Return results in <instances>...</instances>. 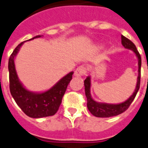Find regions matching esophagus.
Returning <instances> with one entry per match:
<instances>
[{"instance_id": "1", "label": "esophagus", "mask_w": 148, "mask_h": 148, "mask_svg": "<svg viewBox=\"0 0 148 148\" xmlns=\"http://www.w3.org/2000/svg\"><path fill=\"white\" fill-rule=\"evenodd\" d=\"M86 68L85 66H80L77 68L74 71V76L75 77H81L84 76L86 74Z\"/></svg>"}]
</instances>
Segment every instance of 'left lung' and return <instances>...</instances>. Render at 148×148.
Instances as JSON below:
<instances>
[{
    "mask_svg": "<svg viewBox=\"0 0 148 148\" xmlns=\"http://www.w3.org/2000/svg\"><path fill=\"white\" fill-rule=\"evenodd\" d=\"M122 39V45L126 48V49L133 50L134 53L136 54V56L138 59V82H137L136 88L134 90V93L132 97L126 100L125 102L120 104H106V103H99L94 101L90 96V78L87 77L84 80L85 86V94H86V99H87V108L89 111L90 112L91 114L96 117L100 118H109L112 116H116L119 115V114L124 112L129 108L130 105L133 102L134 99L136 97L137 93L140 88V66H141V58L139 54L138 51L137 50L136 46L134 43L128 39H127L124 36H121Z\"/></svg>",
    "mask_w": 148,
    "mask_h": 148,
    "instance_id": "obj_1",
    "label": "left lung"
}]
</instances>
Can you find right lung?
Listing matches in <instances>:
<instances>
[{
  "instance_id": "add662e5",
  "label": "right lung",
  "mask_w": 148,
  "mask_h": 148,
  "mask_svg": "<svg viewBox=\"0 0 148 148\" xmlns=\"http://www.w3.org/2000/svg\"><path fill=\"white\" fill-rule=\"evenodd\" d=\"M39 37L41 36H36L29 40ZM23 44V42L16 47L9 58L8 70L10 93L16 104L26 116L36 119L54 116L59 109L64 94L72 79L73 72L64 77L52 88L46 92L34 93L26 90L18 80L14 65V57Z\"/></svg>"
}]
</instances>
